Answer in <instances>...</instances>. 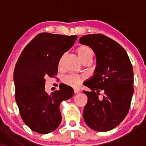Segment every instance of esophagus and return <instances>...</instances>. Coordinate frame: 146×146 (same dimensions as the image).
I'll use <instances>...</instances> for the list:
<instances>
[{
    "label": "esophagus",
    "instance_id": "1",
    "mask_svg": "<svg viewBox=\"0 0 146 146\" xmlns=\"http://www.w3.org/2000/svg\"><path fill=\"white\" fill-rule=\"evenodd\" d=\"M73 90H74V93H75V94L80 93V89H79V88H73Z\"/></svg>",
    "mask_w": 146,
    "mask_h": 146
}]
</instances>
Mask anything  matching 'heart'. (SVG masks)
<instances>
[{
	"mask_svg": "<svg viewBox=\"0 0 146 146\" xmlns=\"http://www.w3.org/2000/svg\"><path fill=\"white\" fill-rule=\"evenodd\" d=\"M76 53L82 62L87 60H90L92 61L93 60V57H94V52L88 46H84V45H82V46H78L76 49ZM64 58V55H62L60 57L59 62H58V66L62 67L63 63ZM83 79V77L81 75L71 74L68 75L66 78H65V82L68 84L71 85V86H77L80 84V82Z\"/></svg>",
	"mask_w": 146,
	"mask_h": 146,
	"instance_id": "obj_1",
	"label": "heart"
}]
</instances>
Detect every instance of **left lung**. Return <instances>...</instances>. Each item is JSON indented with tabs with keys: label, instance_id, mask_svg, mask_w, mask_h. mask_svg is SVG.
Segmentation results:
<instances>
[{
	"label": "left lung",
	"instance_id": "8db88e82",
	"mask_svg": "<svg viewBox=\"0 0 146 146\" xmlns=\"http://www.w3.org/2000/svg\"><path fill=\"white\" fill-rule=\"evenodd\" d=\"M80 43L95 52L97 66L93 78L84 85L91 91H83L88 97L83 117L89 128L99 132L109 131L124 119L134 93L132 64L125 49L103 34L85 35ZM103 90L105 95L98 97Z\"/></svg>",
	"mask_w": 146,
	"mask_h": 146
}]
</instances>
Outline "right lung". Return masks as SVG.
Segmentation results:
<instances>
[{
    "instance_id": "1",
    "label": "right lung",
    "mask_w": 146,
    "mask_h": 146,
    "mask_svg": "<svg viewBox=\"0 0 146 146\" xmlns=\"http://www.w3.org/2000/svg\"><path fill=\"white\" fill-rule=\"evenodd\" d=\"M77 38V36L39 33L18 58L14 72L15 98L21 118L33 131L49 133L61 122L60 105L73 96V89L63 84L59 90L48 95L45 78L57 75L60 57Z\"/></svg>"
}]
</instances>
